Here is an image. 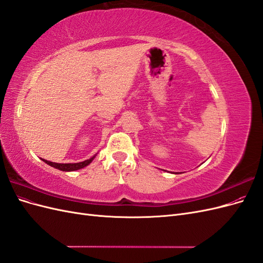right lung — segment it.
Segmentation results:
<instances>
[{
	"label": "right lung",
	"mask_w": 263,
	"mask_h": 263,
	"mask_svg": "<svg viewBox=\"0 0 263 263\" xmlns=\"http://www.w3.org/2000/svg\"><path fill=\"white\" fill-rule=\"evenodd\" d=\"M95 157H97V155H94L92 158L87 159V160H84L82 162H77V163H57V162H51V161L46 160V159H42V160L44 162H46L47 164H49L50 166H52V168H54V169L70 172V171H77L79 169L84 168V166H86V165H89L93 161V159Z\"/></svg>",
	"instance_id": "obj_1"
}]
</instances>
